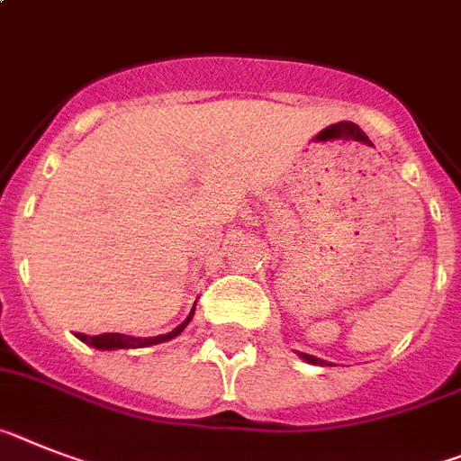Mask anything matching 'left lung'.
Returning a JSON list of instances; mask_svg holds the SVG:
<instances>
[{
    "label": "left lung",
    "instance_id": "obj_1",
    "mask_svg": "<svg viewBox=\"0 0 461 461\" xmlns=\"http://www.w3.org/2000/svg\"><path fill=\"white\" fill-rule=\"evenodd\" d=\"M300 358L307 363H312V366H330V363L321 361V358H316V356H312V354H300Z\"/></svg>",
    "mask_w": 461,
    "mask_h": 461
}]
</instances>
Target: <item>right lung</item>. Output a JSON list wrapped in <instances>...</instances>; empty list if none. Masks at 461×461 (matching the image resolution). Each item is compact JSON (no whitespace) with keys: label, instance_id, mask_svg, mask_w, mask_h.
<instances>
[{"label":"right lung","instance_id":"add662e5","mask_svg":"<svg viewBox=\"0 0 461 461\" xmlns=\"http://www.w3.org/2000/svg\"><path fill=\"white\" fill-rule=\"evenodd\" d=\"M196 307V304H194ZM194 307L189 312L187 319L180 323L177 328H173L171 332H166V335H157V338H131V335H122V332H103V335H84V332H77V338L81 342L91 344L93 349H100V351H112V349H140V347H152V344H161V342H168V339L177 338L180 332L187 328V323L192 321L194 316Z\"/></svg>","mask_w":461,"mask_h":461}]
</instances>
